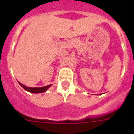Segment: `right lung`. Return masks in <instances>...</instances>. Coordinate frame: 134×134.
Segmentation results:
<instances>
[{"label": "right lung", "instance_id": "1", "mask_svg": "<svg viewBox=\"0 0 134 134\" xmlns=\"http://www.w3.org/2000/svg\"><path fill=\"white\" fill-rule=\"evenodd\" d=\"M19 85H21L23 88H24L25 91H28L29 93H44L46 92L48 88L52 86V85H49L48 86H43V87H37V88H31V87H27V86H25L24 85H22L21 83H20L19 82Z\"/></svg>", "mask_w": 134, "mask_h": 134}]
</instances>
